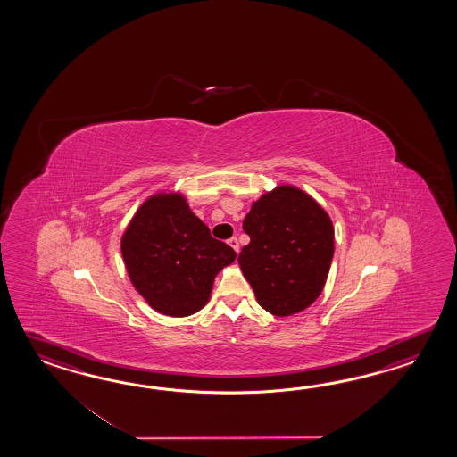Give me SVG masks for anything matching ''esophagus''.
Wrapping results in <instances>:
<instances>
[{
  "label": "esophagus",
  "instance_id": "34e87169",
  "mask_svg": "<svg viewBox=\"0 0 457 457\" xmlns=\"http://www.w3.org/2000/svg\"><path fill=\"white\" fill-rule=\"evenodd\" d=\"M228 245L232 246L235 252H240V243H238V240H237V237H232V238H228Z\"/></svg>",
  "mask_w": 457,
  "mask_h": 457
}]
</instances>
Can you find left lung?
<instances>
[{
    "label": "left lung",
    "mask_w": 457,
    "mask_h": 457,
    "mask_svg": "<svg viewBox=\"0 0 457 457\" xmlns=\"http://www.w3.org/2000/svg\"><path fill=\"white\" fill-rule=\"evenodd\" d=\"M243 230L250 243L238 262L264 311L289 317L317 301L330 271L335 230L315 199L278 186L253 203Z\"/></svg>",
    "instance_id": "left-lung-1"
}]
</instances>
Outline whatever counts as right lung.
Here are the masks:
<instances>
[{"label": "right lung", "instance_id": "right-lung-1", "mask_svg": "<svg viewBox=\"0 0 457 457\" xmlns=\"http://www.w3.org/2000/svg\"><path fill=\"white\" fill-rule=\"evenodd\" d=\"M120 250L137 292L170 317L201 311L215 276L237 258L178 193L148 197L127 225Z\"/></svg>", "mask_w": 457, "mask_h": 457}]
</instances>
